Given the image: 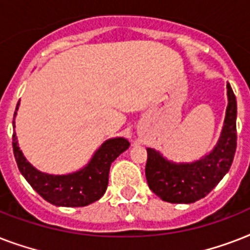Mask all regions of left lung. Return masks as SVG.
<instances>
[{
	"label": "left lung",
	"instance_id": "obj_1",
	"mask_svg": "<svg viewBox=\"0 0 250 250\" xmlns=\"http://www.w3.org/2000/svg\"><path fill=\"white\" fill-rule=\"evenodd\" d=\"M229 105L221 137L213 150L194 162H180L165 158L156 149L148 148L145 176L149 188L164 201L192 204L204 198L229 172L236 152V97L227 83Z\"/></svg>",
	"mask_w": 250,
	"mask_h": 250
}]
</instances>
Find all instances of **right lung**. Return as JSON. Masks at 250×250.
<instances>
[{
    "mask_svg": "<svg viewBox=\"0 0 250 250\" xmlns=\"http://www.w3.org/2000/svg\"><path fill=\"white\" fill-rule=\"evenodd\" d=\"M18 109L19 102L14 114V128ZM128 140L125 137L109 139L102 143L83 168L70 174L53 175L37 170L36 167L29 164L19 148L17 133L14 132L13 135L14 157L19 171L29 183V186L48 202L66 208L86 206L100 200L107 188L110 166L117 160V157L128 149Z\"/></svg>",
    "mask_w": 250,
    "mask_h": 250,
    "instance_id": "right-lung-1",
    "label": "right lung"
}]
</instances>
